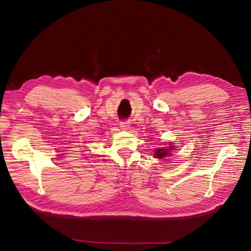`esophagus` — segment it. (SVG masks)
<instances>
[{
    "instance_id": "1",
    "label": "esophagus",
    "mask_w": 251,
    "mask_h": 251,
    "mask_svg": "<svg viewBox=\"0 0 251 251\" xmlns=\"http://www.w3.org/2000/svg\"><path fill=\"white\" fill-rule=\"evenodd\" d=\"M119 126L121 128H123V130L126 131V130H128V127H130V123H128V121H120Z\"/></svg>"
}]
</instances>
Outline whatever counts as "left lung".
Instances as JSON below:
<instances>
[{
  "label": "left lung",
  "mask_w": 251,
  "mask_h": 251,
  "mask_svg": "<svg viewBox=\"0 0 251 251\" xmlns=\"http://www.w3.org/2000/svg\"><path fill=\"white\" fill-rule=\"evenodd\" d=\"M169 144H171V143H169ZM172 150H174L173 149V147H169V148H162V149H158V150H156V151H155V157L156 158H164L165 156H169V155H171V151Z\"/></svg>",
  "instance_id": "left-lung-1"
}]
</instances>
